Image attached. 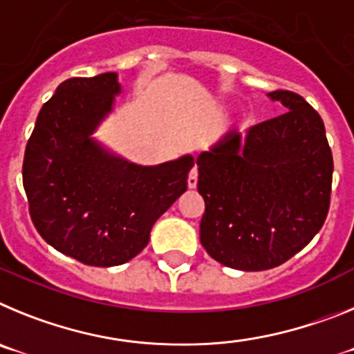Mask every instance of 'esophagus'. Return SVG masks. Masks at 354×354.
<instances>
[{"label": "esophagus", "instance_id": "esophagus-1", "mask_svg": "<svg viewBox=\"0 0 354 354\" xmlns=\"http://www.w3.org/2000/svg\"><path fill=\"white\" fill-rule=\"evenodd\" d=\"M196 184H198V170H196V167H193L189 171V177H187V186L193 189V187H196Z\"/></svg>", "mask_w": 354, "mask_h": 354}]
</instances>
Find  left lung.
<instances>
[{
    "instance_id": "left-lung-1",
    "label": "left lung",
    "mask_w": 354,
    "mask_h": 354,
    "mask_svg": "<svg viewBox=\"0 0 354 354\" xmlns=\"http://www.w3.org/2000/svg\"><path fill=\"white\" fill-rule=\"evenodd\" d=\"M268 97L286 113L230 131L196 158L205 200L200 243L232 270L289 261L321 230L330 207L333 158L323 118L298 93Z\"/></svg>"
}]
</instances>
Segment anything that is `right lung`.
Returning a JSON list of instances; mask_svg holds the SVG:
<instances>
[{
    "label": "right lung",
    "mask_w": 354,
    "mask_h": 354,
    "mask_svg": "<svg viewBox=\"0 0 354 354\" xmlns=\"http://www.w3.org/2000/svg\"><path fill=\"white\" fill-rule=\"evenodd\" d=\"M120 92L117 72L64 81L40 109L24 152L23 184L39 234L97 268L124 264L149 245L195 165L187 154L143 167L97 142L92 134Z\"/></svg>",
    "instance_id": "right-lung-1"
}]
</instances>
